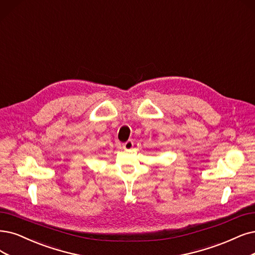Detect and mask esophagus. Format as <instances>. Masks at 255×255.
<instances>
[{"mask_svg": "<svg viewBox=\"0 0 255 255\" xmlns=\"http://www.w3.org/2000/svg\"><path fill=\"white\" fill-rule=\"evenodd\" d=\"M132 147H133V142H132V140H131V139L127 140L126 143L123 144V148H124L125 150H130Z\"/></svg>", "mask_w": 255, "mask_h": 255, "instance_id": "obj_1", "label": "esophagus"}]
</instances>
